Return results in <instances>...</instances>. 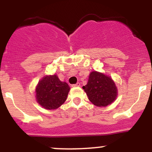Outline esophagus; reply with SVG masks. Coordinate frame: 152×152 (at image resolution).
<instances>
[{"mask_svg": "<svg viewBox=\"0 0 152 152\" xmlns=\"http://www.w3.org/2000/svg\"><path fill=\"white\" fill-rule=\"evenodd\" d=\"M79 86H80V83L77 82V83L75 84V85H72L71 87H79Z\"/></svg>", "mask_w": 152, "mask_h": 152, "instance_id": "34e87169", "label": "esophagus"}]
</instances>
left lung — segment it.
<instances>
[{
    "label": "left lung",
    "mask_w": 152,
    "mask_h": 152,
    "mask_svg": "<svg viewBox=\"0 0 152 152\" xmlns=\"http://www.w3.org/2000/svg\"><path fill=\"white\" fill-rule=\"evenodd\" d=\"M82 88L89 100L97 107L111 104L118 95V89L112 78L97 71L90 73L87 84Z\"/></svg>",
    "instance_id": "left-lung-1"
}]
</instances>
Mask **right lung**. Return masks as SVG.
I'll return each mask as SVG.
<instances>
[{"instance_id":"right-lung-1","label":"right lung","mask_w":152,"mask_h":152,"mask_svg":"<svg viewBox=\"0 0 152 152\" xmlns=\"http://www.w3.org/2000/svg\"><path fill=\"white\" fill-rule=\"evenodd\" d=\"M70 87L56 75L45 76L36 87L37 102L46 110H56L66 101Z\"/></svg>"}]
</instances>
